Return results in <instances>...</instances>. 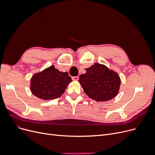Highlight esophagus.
<instances>
[{"instance_id": "34e87169", "label": "esophagus", "mask_w": 155, "mask_h": 155, "mask_svg": "<svg viewBox=\"0 0 155 155\" xmlns=\"http://www.w3.org/2000/svg\"><path fill=\"white\" fill-rule=\"evenodd\" d=\"M78 79H79V77H78V76L73 77H72V80H74V81H78Z\"/></svg>"}]
</instances>
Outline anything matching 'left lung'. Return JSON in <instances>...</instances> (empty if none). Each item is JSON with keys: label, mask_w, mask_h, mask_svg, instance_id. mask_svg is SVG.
Returning <instances> with one entry per match:
<instances>
[{"label": "left lung", "mask_w": 155, "mask_h": 155, "mask_svg": "<svg viewBox=\"0 0 155 155\" xmlns=\"http://www.w3.org/2000/svg\"><path fill=\"white\" fill-rule=\"evenodd\" d=\"M80 75L78 82L85 94L97 101H106L115 97L121 84L118 74L103 64L95 63Z\"/></svg>", "instance_id": "obj_1"}]
</instances>
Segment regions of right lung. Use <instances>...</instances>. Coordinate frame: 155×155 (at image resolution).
<instances>
[{
	"label": "right lung",
	"mask_w": 155,
	"mask_h": 155,
	"mask_svg": "<svg viewBox=\"0 0 155 155\" xmlns=\"http://www.w3.org/2000/svg\"><path fill=\"white\" fill-rule=\"evenodd\" d=\"M72 81L67 72H61L51 66L31 77L30 89L33 95L44 100L57 99Z\"/></svg>",
	"instance_id": "right-lung-1"
}]
</instances>
